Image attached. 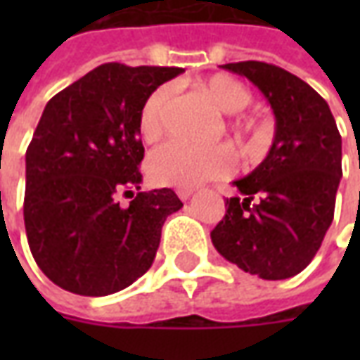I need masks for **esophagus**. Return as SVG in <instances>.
Segmentation results:
<instances>
[{"label": "esophagus", "instance_id": "1", "mask_svg": "<svg viewBox=\"0 0 360 360\" xmlns=\"http://www.w3.org/2000/svg\"><path fill=\"white\" fill-rule=\"evenodd\" d=\"M191 195H193V191H191V188H179V191H177V196H179L181 200H188Z\"/></svg>", "mask_w": 360, "mask_h": 360}]
</instances>
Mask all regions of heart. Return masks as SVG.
<instances>
[{
    "label": "heart",
    "mask_w": 360,
    "mask_h": 360,
    "mask_svg": "<svg viewBox=\"0 0 360 360\" xmlns=\"http://www.w3.org/2000/svg\"><path fill=\"white\" fill-rule=\"evenodd\" d=\"M212 103L224 113H239L250 103V90L229 75H214L202 84ZM172 94L169 84L158 86L142 105L139 129L146 141H154L162 131V110ZM237 129L245 134L257 136L258 127L252 119H243ZM233 152L226 146L200 148L185 142L172 141L156 148L148 158V173L154 183L164 187L191 188L206 181L224 177L233 169Z\"/></svg>",
    "instance_id": "1"
}]
</instances>
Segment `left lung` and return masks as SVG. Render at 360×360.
<instances>
[{
  "label": "left lung",
  "instance_id": "obj_1",
  "mask_svg": "<svg viewBox=\"0 0 360 360\" xmlns=\"http://www.w3.org/2000/svg\"><path fill=\"white\" fill-rule=\"evenodd\" d=\"M247 77L268 100L276 134L268 156L243 179L239 196L212 229L221 257L262 279L297 276L324 241L341 179V134L316 90L262 61L221 65Z\"/></svg>",
  "mask_w": 360,
  "mask_h": 360
}]
</instances>
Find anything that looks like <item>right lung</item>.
Listing matches in <instances>:
<instances>
[{
	"label": "right lung",
	"mask_w": 360,
	"mask_h": 360,
	"mask_svg": "<svg viewBox=\"0 0 360 360\" xmlns=\"http://www.w3.org/2000/svg\"><path fill=\"white\" fill-rule=\"evenodd\" d=\"M179 67L103 63L51 98L27 150L25 227L38 268L65 291L117 293L146 274L165 218L183 208L172 188L141 191L139 117ZM125 190L129 207L117 202Z\"/></svg>",
	"instance_id": "1"
}]
</instances>
